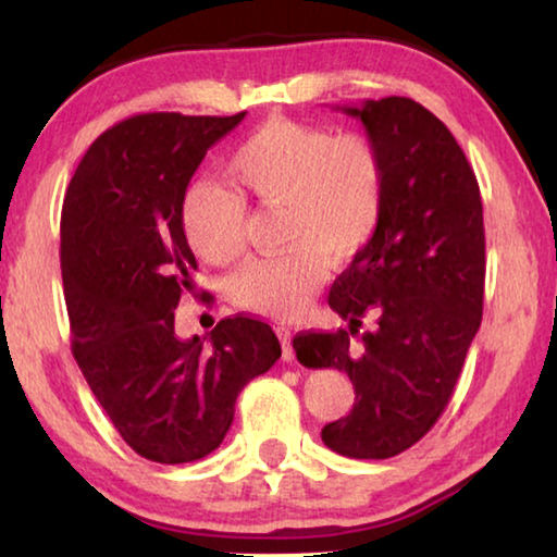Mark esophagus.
<instances>
[{"instance_id":"34e87169","label":"esophagus","mask_w":557,"mask_h":557,"mask_svg":"<svg viewBox=\"0 0 557 557\" xmlns=\"http://www.w3.org/2000/svg\"><path fill=\"white\" fill-rule=\"evenodd\" d=\"M275 332H277L280 342H282V358H285V361H295V348H292V332H289V326L277 324Z\"/></svg>"}]
</instances>
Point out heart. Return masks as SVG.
<instances>
[{"instance_id":"obj_1","label":"heart","mask_w":557,"mask_h":557,"mask_svg":"<svg viewBox=\"0 0 557 557\" xmlns=\"http://www.w3.org/2000/svg\"><path fill=\"white\" fill-rule=\"evenodd\" d=\"M219 184L188 186L182 231L206 262L235 260L245 245L248 209L256 201L282 209L280 243L287 252L252 260L231 277V295L262 317L299 312L319 287L326 256L348 262L379 233L388 194V164L375 139L275 117L262 122L225 159Z\"/></svg>"}]
</instances>
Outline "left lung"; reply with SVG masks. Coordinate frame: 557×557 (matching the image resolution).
I'll list each match as a JSON object with an SVG mask.
<instances>
[{
	"label": "left lung",
	"instance_id": "8db88e82",
	"mask_svg": "<svg viewBox=\"0 0 557 557\" xmlns=\"http://www.w3.org/2000/svg\"><path fill=\"white\" fill-rule=\"evenodd\" d=\"M342 110L383 149L385 211L329 292L348 326L301 332L292 346L307 369L344 371L354 383V408L324 425V445L354 459H388L445 412L482 324L484 209L457 139L420 102L391 96ZM369 313L374 329L359 337Z\"/></svg>",
	"mask_w": 557,
	"mask_h": 557
}]
</instances>
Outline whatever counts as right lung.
Segmentation results:
<instances>
[{"label": "right lung", "mask_w": 557, "mask_h": 557, "mask_svg": "<svg viewBox=\"0 0 557 557\" xmlns=\"http://www.w3.org/2000/svg\"><path fill=\"white\" fill-rule=\"evenodd\" d=\"M243 117L122 120L90 145L63 199L73 356L120 437L159 465L211 455L238 393L282 356L270 324L243 314L221 319L209 344L174 332V309L199 268L182 199L206 152Z\"/></svg>", "instance_id": "obj_1"}]
</instances>
